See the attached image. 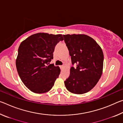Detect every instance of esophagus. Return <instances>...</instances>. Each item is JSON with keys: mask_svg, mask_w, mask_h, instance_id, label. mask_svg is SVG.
<instances>
[{"mask_svg": "<svg viewBox=\"0 0 123 123\" xmlns=\"http://www.w3.org/2000/svg\"><path fill=\"white\" fill-rule=\"evenodd\" d=\"M60 68H61V69H63V68H64V66H63V65H62V66H60Z\"/></svg>", "mask_w": 123, "mask_h": 123, "instance_id": "obj_1", "label": "esophagus"}]
</instances>
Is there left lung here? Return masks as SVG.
<instances>
[{
	"label": "left lung",
	"mask_w": 123,
	"mask_h": 123,
	"mask_svg": "<svg viewBox=\"0 0 123 123\" xmlns=\"http://www.w3.org/2000/svg\"><path fill=\"white\" fill-rule=\"evenodd\" d=\"M69 50L73 65L69 78L64 81L71 93L82 94L88 92L98 82L103 69L104 54L94 39L86 35H63Z\"/></svg>",
	"instance_id": "8db88e82"
}]
</instances>
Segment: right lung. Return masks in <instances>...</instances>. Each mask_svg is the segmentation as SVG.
Listing matches in <instances>:
<instances>
[{
	"label": "right lung",
	"mask_w": 123,
	"mask_h": 123,
	"mask_svg": "<svg viewBox=\"0 0 123 123\" xmlns=\"http://www.w3.org/2000/svg\"><path fill=\"white\" fill-rule=\"evenodd\" d=\"M62 35L37 33L20 43L16 64L20 79L35 93H43L52 88L60 74L59 66L49 64L55 47L63 41Z\"/></svg>",
	"instance_id": "obj_1"
}]
</instances>
